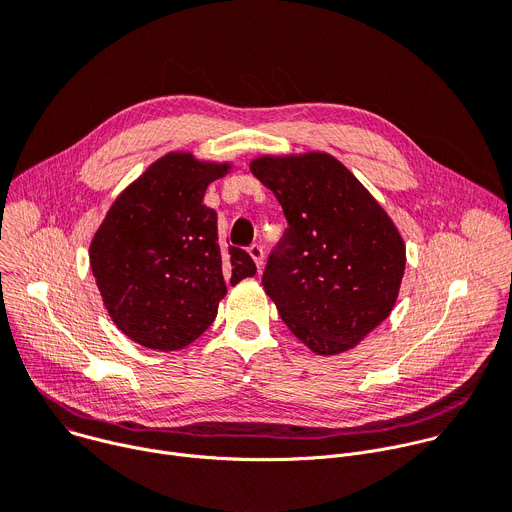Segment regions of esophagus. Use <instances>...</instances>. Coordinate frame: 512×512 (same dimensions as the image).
<instances>
[{
  "label": "esophagus",
  "mask_w": 512,
  "mask_h": 512,
  "mask_svg": "<svg viewBox=\"0 0 512 512\" xmlns=\"http://www.w3.org/2000/svg\"><path fill=\"white\" fill-rule=\"evenodd\" d=\"M249 255L253 257V261H255V265L261 269V265H263V257H265V253H263V247L261 245H257V243H253L249 249Z\"/></svg>",
  "instance_id": "1"
}]
</instances>
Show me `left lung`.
Masks as SVG:
<instances>
[{"mask_svg":"<svg viewBox=\"0 0 512 512\" xmlns=\"http://www.w3.org/2000/svg\"><path fill=\"white\" fill-rule=\"evenodd\" d=\"M249 168L275 194L289 225L263 273L267 296L312 352L354 348L397 302L407 259L399 229L326 152L263 154Z\"/></svg>","mask_w":512,"mask_h":512,"instance_id":"obj_1","label":"left lung"}]
</instances>
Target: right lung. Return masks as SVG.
<instances>
[{
	"label": "right lung",
	"instance_id": "obj_1",
	"mask_svg": "<svg viewBox=\"0 0 512 512\" xmlns=\"http://www.w3.org/2000/svg\"><path fill=\"white\" fill-rule=\"evenodd\" d=\"M231 162L170 152L133 180L93 235L89 259L103 304L133 342L172 352L216 318L227 285L253 277L247 251L218 241L204 192Z\"/></svg>",
	"mask_w": 512,
	"mask_h": 512
}]
</instances>
